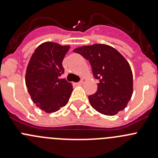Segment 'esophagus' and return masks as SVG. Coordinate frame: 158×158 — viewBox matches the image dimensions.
Returning a JSON list of instances; mask_svg holds the SVG:
<instances>
[{"instance_id":"1","label":"esophagus","mask_w":158,"mask_h":158,"mask_svg":"<svg viewBox=\"0 0 158 158\" xmlns=\"http://www.w3.org/2000/svg\"><path fill=\"white\" fill-rule=\"evenodd\" d=\"M82 83H83V81H82V80H81L80 82H76V85H82Z\"/></svg>"}]
</instances>
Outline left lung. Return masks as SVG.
I'll use <instances>...</instances> for the list:
<instances>
[{"label": "left lung", "instance_id": "obj_1", "mask_svg": "<svg viewBox=\"0 0 158 158\" xmlns=\"http://www.w3.org/2000/svg\"><path fill=\"white\" fill-rule=\"evenodd\" d=\"M90 62L98 90L89 96L94 109L112 116L125 109L133 93V75L126 59L114 47L95 44L75 49Z\"/></svg>", "mask_w": 158, "mask_h": 158}]
</instances>
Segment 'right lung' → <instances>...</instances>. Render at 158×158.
I'll use <instances>...</instances> for the list:
<instances>
[{"label": "right lung", "instance_id": "add662e5", "mask_svg": "<svg viewBox=\"0 0 158 158\" xmlns=\"http://www.w3.org/2000/svg\"><path fill=\"white\" fill-rule=\"evenodd\" d=\"M70 46L45 42L34 50L28 63L25 82L36 107L47 113L57 111L66 106L73 85L60 79L64 72L63 60Z\"/></svg>", "mask_w": 158, "mask_h": 158}]
</instances>
